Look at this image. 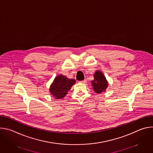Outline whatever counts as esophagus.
Instances as JSON below:
<instances>
[{
    "label": "esophagus",
    "mask_w": 153,
    "mask_h": 153,
    "mask_svg": "<svg viewBox=\"0 0 153 153\" xmlns=\"http://www.w3.org/2000/svg\"><path fill=\"white\" fill-rule=\"evenodd\" d=\"M80 82H81V83H86V80H82V81H80Z\"/></svg>",
    "instance_id": "esophagus-1"
}]
</instances>
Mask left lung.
<instances>
[{
	"instance_id": "left-lung-1",
	"label": "left lung",
	"mask_w": 153,
	"mask_h": 153,
	"mask_svg": "<svg viewBox=\"0 0 153 153\" xmlns=\"http://www.w3.org/2000/svg\"><path fill=\"white\" fill-rule=\"evenodd\" d=\"M94 77V79L91 81L94 91L99 94L105 91L108 87V82L102 73L100 71H97Z\"/></svg>"
}]
</instances>
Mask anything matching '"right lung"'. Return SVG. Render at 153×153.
Returning a JSON list of instances; mask_svg holds the SVG:
<instances>
[{
    "label": "right lung",
    "instance_id": "1",
    "mask_svg": "<svg viewBox=\"0 0 153 153\" xmlns=\"http://www.w3.org/2000/svg\"><path fill=\"white\" fill-rule=\"evenodd\" d=\"M75 83L74 79H69L63 75H59L54 79L50 91L56 99H60L66 96Z\"/></svg>",
    "mask_w": 153,
    "mask_h": 153
}]
</instances>
